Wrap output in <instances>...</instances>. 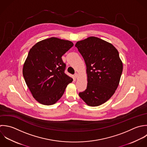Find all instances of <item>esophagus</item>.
I'll return each mask as SVG.
<instances>
[{
    "label": "esophagus",
    "mask_w": 147,
    "mask_h": 147,
    "mask_svg": "<svg viewBox=\"0 0 147 147\" xmlns=\"http://www.w3.org/2000/svg\"><path fill=\"white\" fill-rule=\"evenodd\" d=\"M74 77H75L76 78H77L78 77V74L77 73H76V74H74Z\"/></svg>",
    "instance_id": "obj_1"
}]
</instances>
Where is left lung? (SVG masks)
<instances>
[{
    "label": "left lung",
    "mask_w": 147,
    "mask_h": 147,
    "mask_svg": "<svg viewBox=\"0 0 147 147\" xmlns=\"http://www.w3.org/2000/svg\"><path fill=\"white\" fill-rule=\"evenodd\" d=\"M75 46L86 66L88 84L79 93L91 107L107 102L117 89L123 72V63L119 51L110 43L95 36L78 41Z\"/></svg>",
    "instance_id": "left-lung-1"
}]
</instances>
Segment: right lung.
<instances>
[{"label": "right lung", "instance_id": "right-lung-1", "mask_svg": "<svg viewBox=\"0 0 147 147\" xmlns=\"http://www.w3.org/2000/svg\"><path fill=\"white\" fill-rule=\"evenodd\" d=\"M73 46L69 40L51 37L38 42L30 50L23 75L32 96L39 103L54 104L73 81L65 73L66 64L62 59Z\"/></svg>", "mask_w": 147, "mask_h": 147}]
</instances>
